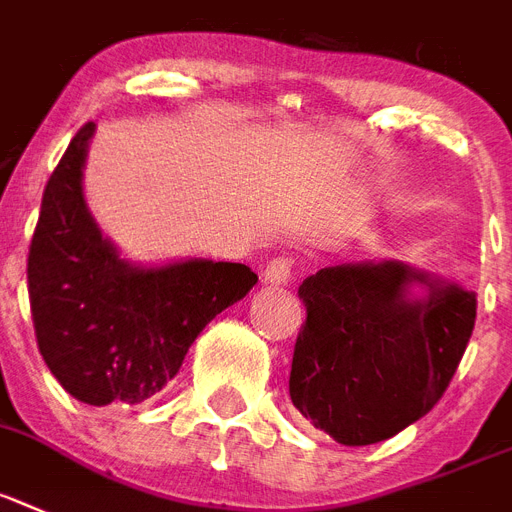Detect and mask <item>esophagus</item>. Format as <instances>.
Masks as SVG:
<instances>
[{"mask_svg":"<svg viewBox=\"0 0 512 512\" xmlns=\"http://www.w3.org/2000/svg\"><path fill=\"white\" fill-rule=\"evenodd\" d=\"M293 277V259L290 256H274L264 269V280L272 282V285H285L287 280Z\"/></svg>","mask_w":512,"mask_h":512,"instance_id":"obj_1","label":"esophagus"}]
</instances>
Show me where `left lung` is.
Masks as SVG:
<instances>
[{
	"label": "left lung",
	"instance_id": "1",
	"mask_svg": "<svg viewBox=\"0 0 512 512\" xmlns=\"http://www.w3.org/2000/svg\"><path fill=\"white\" fill-rule=\"evenodd\" d=\"M430 287L424 302L407 287ZM290 398L340 445H374L432 411L466 353L476 293L395 261L319 269L298 287Z\"/></svg>",
	"mask_w": 512,
	"mask_h": 512
}]
</instances>
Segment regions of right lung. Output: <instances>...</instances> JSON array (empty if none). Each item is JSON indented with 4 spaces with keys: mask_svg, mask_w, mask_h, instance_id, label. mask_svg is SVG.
<instances>
[{
    "mask_svg": "<svg viewBox=\"0 0 512 512\" xmlns=\"http://www.w3.org/2000/svg\"><path fill=\"white\" fill-rule=\"evenodd\" d=\"M94 122L75 133L44 188L28 248V298L46 366L88 405L141 403L175 377L206 324L256 285L246 264L122 261L83 204Z\"/></svg>",
    "mask_w": 512,
    "mask_h": 512,
    "instance_id": "obj_1",
    "label": "right lung"
}]
</instances>
